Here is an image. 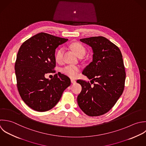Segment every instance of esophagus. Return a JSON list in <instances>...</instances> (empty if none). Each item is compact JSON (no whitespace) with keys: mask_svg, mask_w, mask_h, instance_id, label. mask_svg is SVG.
I'll return each mask as SVG.
<instances>
[{"mask_svg":"<svg viewBox=\"0 0 146 146\" xmlns=\"http://www.w3.org/2000/svg\"><path fill=\"white\" fill-rule=\"evenodd\" d=\"M71 82L72 84H75L76 82V81L74 80H71Z\"/></svg>","mask_w":146,"mask_h":146,"instance_id":"34e87169","label":"esophagus"}]
</instances>
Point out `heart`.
Returning <instances> with one entry per match:
<instances>
[{"label": "heart", "instance_id": "b5f03b06", "mask_svg": "<svg viewBox=\"0 0 146 146\" xmlns=\"http://www.w3.org/2000/svg\"><path fill=\"white\" fill-rule=\"evenodd\" d=\"M71 47L77 54V55L80 57H84L86 54V48L81 44L78 42H74L71 44ZM63 53L64 49L62 48L58 50L56 54V60L57 62H61L63 58ZM62 72L70 78H76L78 76L80 72V68L78 66L68 65L62 68Z\"/></svg>", "mask_w": 146, "mask_h": 146}]
</instances>
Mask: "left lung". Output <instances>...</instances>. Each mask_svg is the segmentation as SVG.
<instances>
[{
  "mask_svg": "<svg viewBox=\"0 0 146 146\" xmlns=\"http://www.w3.org/2000/svg\"><path fill=\"white\" fill-rule=\"evenodd\" d=\"M80 41L92 47L93 55V61L82 72L92 80L90 83L77 81L82 86L77 102L86 115L100 116L108 112L123 93L126 72L122 55L117 45L103 36Z\"/></svg>",
  "mask_w": 146,
  "mask_h": 146,
  "instance_id": "8db88e82",
  "label": "left lung"
}]
</instances>
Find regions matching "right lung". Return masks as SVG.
<instances>
[{
  "label": "right lung",
  "instance_id": "add662e5",
  "mask_svg": "<svg viewBox=\"0 0 146 146\" xmlns=\"http://www.w3.org/2000/svg\"><path fill=\"white\" fill-rule=\"evenodd\" d=\"M67 38L39 33L21 45L15 64L17 87L23 101L37 111L52 109L63 92L70 86V78L61 73L49 80L48 73H55V51Z\"/></svg>",
  "mask_w": 146,
  "mask_h": 146
}]
</instances>
